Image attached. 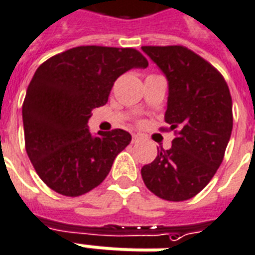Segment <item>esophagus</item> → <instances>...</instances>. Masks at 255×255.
Returning a JSON list of instances; mask_svg holds the SVG:
<instances>
[{
  "label": "esophagus",
  "instance_id": "esophagus-1",
  "mask_svg": "<svg viewBox=\"0 0 255 255\" xmlns=\"http://www.w3.org/2000/svg\"><path fill=\"white\" fill-rule=\"evenodd\" d=\"M140 140V135L138 134H133V140H131V142L134 144V142H137V141Z\"/></svg>",
  "mask_w": 255,
  "mask_h": 255
}]
</instances>
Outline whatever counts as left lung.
Listing matches in <instances>:
<instances>
[{"instance_id":"obj_1","label":"left lung","mask_w":255,"mask_h":255,"mask_svg":"<svg viewBox=\"0 0 255 255\" xmlns=\"http://www.w3.org/2000/svg\"><path fill=\"white\" fill-rule=\"evenodd\" d=\"M168 83L164 121L176 137L170 149L141 168L145 186L167 201L198 194L220 167L232 131V99L226 80L183 46H142Z\"/></svg>"}]
</instances>
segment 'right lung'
I'll return each mask as SVG.
<instances>
[{
  "mask_svg": "<svg viewBox=\"0 0 255 255\" xmlns=\"http://www.w3.org/2000/svg\"><path fill=\"white\" fill-rule=\"evenodd\" d=\"M146 66L134 49L80 46L36 69L23 103L24 138L33 168L50 189L77 197L105 181L131 135L122 129L94 135L92 110L107 103L121 74Z\"/></svg>",
  "mask_w": 255,
  "mask_h": 255,
  "instance_id": "add662e5",
  "label": "right lung"
}]
</instances>
